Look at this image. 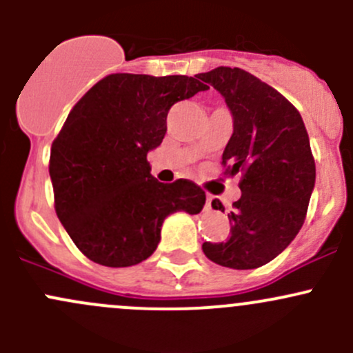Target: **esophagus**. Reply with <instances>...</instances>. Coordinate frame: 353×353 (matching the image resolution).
<instances>
[{"mask_svg": "<svg viewBox=\"0 0 353 353\" xmlns=\"http://www.w3.org/2000/svg\"><path fill=\"white\" fill-rule=\"evenodd\" d=\"M212 205H213V196H206V205H205V208H206V210H212Z\"/></svg>", "mask_w": 353, "mask_h": 353, "instance_id": "34e87169", "label": "esophagus"}]
</instances>
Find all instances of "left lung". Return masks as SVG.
<instances>
[{"instance_id": "obj_1", "label": "left lung", "mask_w": 353, "mask_h": 353, "mask_svg": "<svg viewBox=\"0 0 353 353\" xmlns=\"http://www.w3.org/2000/svg\"><path fill=\"white\" fill-rule=\"evenodd\" d=\"M198 78L225 99L234 133L222 163L227 176H243V194L229 213L230 237L203 243V252L227 268H259L276 258L304 223L316 183L307 131L280 92L241 68L219 66ZM212 206L225 210L216 199Z\"/></svg>"}]
</instances>
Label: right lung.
<instances>
[{"instance_id":"obj_1","label":"right lung","mask_w":353,"mask_h":353,"mask_svg":"<svg viewBox=\"0 0 353 353\" xmlns=\"http://www.w3.org/2000/svg\"><path fill=\"white\" fill-rule=\"evenodd\" d=\"M196 78L109 74L68 114L49 176L59 222L94 263L138 265L154 254L170 213L203 210L201 188L188 179L159 183L147 160L165 137L169 109L208 90Z\"/></svg>"}]
</instances>
